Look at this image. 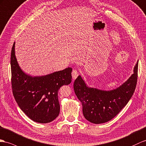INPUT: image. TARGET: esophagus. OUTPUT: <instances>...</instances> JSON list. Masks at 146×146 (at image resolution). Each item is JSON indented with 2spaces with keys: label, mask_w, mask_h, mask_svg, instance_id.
Instances as JSON below:
<instances>
[{
  "label": "esophagus",
  "mask_w": 146,
  "mask_h": 146,
  "mask_svg": "<svg viewBox=\"0 0 146 146\" xmlns=\"http://www.w3.org/2000/svg\"><path fill=\"white\" fill-rule=\"evenodd\" d=\"M79 76V72L77 70H73L72 72V76L73 79H76V78Z\"/></svg>",
  "instance_id": "esophagus-1"
}]
</instances>
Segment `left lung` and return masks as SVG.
<instances>
[{
  "mask_svg": "<svg viewBox=\"0 0 146 146\" xmlns=\"http://www.w3.org/2000/svg\"><path fill=\"white\" fill-rule=\"evenodd\" d=\"M138 61L133 74L115 89L104 90L90 87L80 76L74 81V89L82 103L85 118L90 123L102 124L113 119L120 112L132 97L137 79Z\"/></svg>",
  "mask_w": 146,
  "mask_h": 146,
  "instance_id": "1",
  "label": "left lung"
}]
</instances>
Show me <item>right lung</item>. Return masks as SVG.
I'll return each instance as SVG.
<instances>
[{"mask_svg": "<svg viewBox=\"0 0 146 146\" xmlns=\"http://www.w3.org/2000/svg\"><path fill=\"white\" fill-rule=\"evenodd\" d=\"M15 42L11 51L13 95L20 109L29 118L39 123L52 121L58 116L60 105L58 91L72 81V68L41 76H32L21 69L15 56Z\"/></svg>", "mask_w": 146, "mask_h": 146, "instance_id": "right-lung-1", "label": "right lung"}]
</instances>
